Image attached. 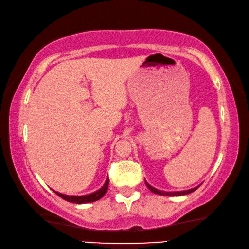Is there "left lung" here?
I'll list each match as a JSON object with an SVG mask.
<instances>
[{
  "instance_id": "obj_1",
  "label": "left lung",
  "mask_w": 249,
  "mask_h": 249,
  "mask_svg": "<svg viewBox=\"0 0 249 249\" xmlns=\"http://www.w3.org/2000/svg\"><path fill=\"white\" fill-rule=\"evenodd\" d=\"M145 184H146V186H147V187L149 188V191L153 192V193H155V194L163 195V196H181V195H187V194H189V193H193L194 191H196L197 187H198V186H197V187H194V188H192V189H188V191L165 192V191H160V189H157V188H155V187L151 186V185H149L146 180H145Z\"/></svg>"
}]
</instances>
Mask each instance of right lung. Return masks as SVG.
<instances>
[{"instance_id":"add662e5","label":"right lung","mask_w":249,"mask_h":249,"mask_svg":"<svg viewBox=\"0 0 249 249\" xmlns=\"http://www.w3.org/2000/svg\"><path fill=\"white\" fill-rule=\"evenodd\" d=\"M108 184H109V179L106 178L105 184L102 186L98 191L92 193V194L89 195H83V196H70V195H65V194H61V193L55 192L56 194L62 197L63 199L68 200L70 203H74V204H85V203H92V202H96V200L101 199L102 197L105 195V193L107 192L108 188Z\"/></svg>"}]
</instances>
